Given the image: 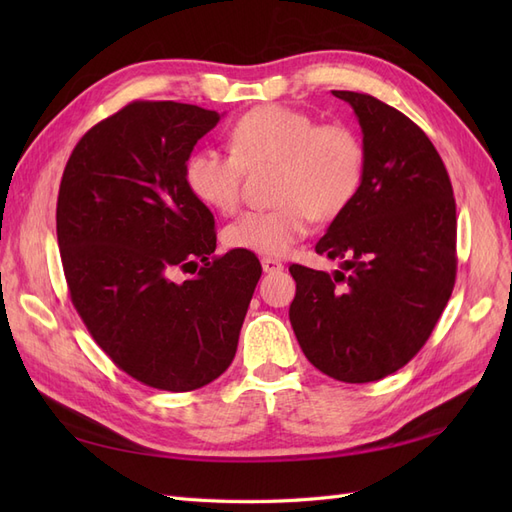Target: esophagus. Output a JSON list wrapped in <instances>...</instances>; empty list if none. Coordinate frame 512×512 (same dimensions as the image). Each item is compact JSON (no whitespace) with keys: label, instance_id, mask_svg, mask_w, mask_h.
I'll return each mask as SVG.
<instances>
[{"label":"esophagus","instance_id":"34e87169","mask_svg":"<svg viewBox=\"0 0 512 512\" xmlns=\"http://www.w3.org/2000/svg\"><path fill=\"white\" fill-rule=\"evenodd\" d=\"M260 262H262V271H265V273H277V271L284 269L282 262L275 260V258H262Z\"/></svg>","mask_w":512,"mask_h":512}]
</instances>
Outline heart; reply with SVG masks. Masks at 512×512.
Masks as SVG:
<instances>
[{"label":"heart","instance_id":"obj_1","mask_svg":"<svg viewBox=\"0 0 512 512\" xmlns=\"http://www.w3.org/2000/svg\"><path fill=\"white\" fill-rule=\"evenodd\" d=\"M232 151L203 147L185 162L192 196L218 213L239 207L247 168L275 166V200L267 211H247L224 230L237 250L284 256L318 215L342 213L365 175V145L344 123H320L297 108L258 106L230 130Z\"/></svg>","mask_w":512,"mask_h":512}]
</instances>
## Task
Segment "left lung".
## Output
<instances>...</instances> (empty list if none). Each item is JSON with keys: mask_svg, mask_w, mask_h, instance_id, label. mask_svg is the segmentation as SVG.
Returning <instances> with one entry per match:
<instances>
[{"mask_svg": "<svg viewBox=\"0 0 512 512\" xmlns=\"http://www.w3.org/2000/svg\"><path fill=\"white\" fill-rule=\"evenodd\" d=\"M333 96L359 119L365 175L316 243V254L344 258L342 271L290 267V324L322 374L363 384L404 367L451 299L455 198L442 158L412 119L374 96Z\"/></svg>", "mask_w": 512, "mask_h": 512, "instance_id": "left-lung-1", "label": "left lung"}]
</instances>
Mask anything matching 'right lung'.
Returning <instances> with one entry per match:
<instances>
[{
    "instance_id": "right-lung-1",
    "label": "right lung",
    "mask_w": 512,
    "mask_h": 512,
    "mask_svg": "<svg viewBox=\"0 0 512 512\" xmlns=\"http://www.w3.org/2000/svg\"><path fill=\"white\" fill-rule=\"evenodd\" d=\"M222 117L132 102L76 143L61 177L57 243L72 305L113 363L153 389L185 393L224 374L262 273L247 250L213 256V213L185 183L194 145ZM177 270L197 275L179 283Z\"/></svg>"
}]
</instances>
